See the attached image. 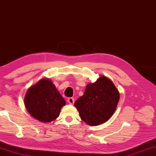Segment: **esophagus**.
Here are the masks:
<instances>
[{
  "label": "esophagus",
  "instance_id": "34e87169",
  "mask_svg": "<svg viewBox=\"0 0 156 156\" xmlns=\"http://www.w3.org/2000/svg\"><path fill=\"white\" fill-rule=\"evenodd\" d=\"M68 102H69V104L73 105V104H74V102H75V99L73 98H68Z\"/></svg>",
  "mask_w": 156,
  "mask_h": 156
}]
</instances>
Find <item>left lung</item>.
Returning a JSON list of instances; mask_svg holds the SVG:
<instances>
[{"mask_svg":"<svg viewBox=\"0 0 156 156\" xmlns=\"http://www.w3.org/2000/svg\"><path fill=\"white\" fill-rule=\"evenodd\" d=\"M119 101V93L109 79L101 76L93 83H88L83 95L74 105L81 119L90 126H98L113 115Z\"/></svg>","mask_w":156,"mask_h":156,"instance_id":"left-lung-1","label":"left lung"}]
</instances>
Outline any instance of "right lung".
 I'll use <instances>...</instances> for the list:
<instances>
[{
  "label": "right lung",
  "mask_w": 156,
  "mask_h": 156,
  "mask_svg": "<svg viewBox=\"0 0 156 156\" xmlns=\"http://www.w3.org/2000/svg\"><path fill=\"white\" fill-rule=\"evenodd\" d=\"M24 105L34 118L47 123L54 121L59 116L66 102L50 79H41L28 88Z\"/></svg>",
  "instance_id": "add662e5"
}]
</instances>
